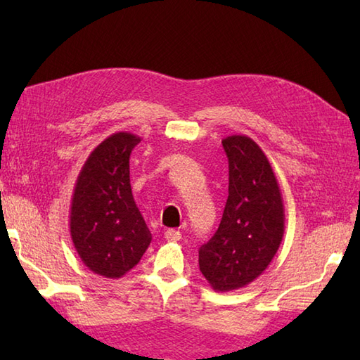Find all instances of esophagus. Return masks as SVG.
Instances as JSON below:
<instances>
[{
  "label": "esophagus",
  "mask_w": 360,
  "mask_h": 360,
  "mask_svg": "<svg viewBox=\"0 0 360 360\" xmlns=\"http://www.w3.org/2000/svg\"><path fill=\"white\" fill-rule=\"evenodd\" d=\"M164 236L167 241H179L182 238V233L179 231H176V229H168V231H165Z\"/></svg>",
  "instance_id": "obj_1"
}]
</instances>
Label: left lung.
I'll return each mask as SVG.
<instances>
[{
    "instance_id": "1",
    "label": "left lung",
    "mask_w": 360,
    "mask_h": 360,
    "mask_svg": "<svg viewBox=\"0 0 360 360\" xmlns=\"http://www.w3.org/2000/svg\"><path fill=\"white\" fill-rule=\"evenodd\" d=\"M229 196L218 231L200 248V271L213 289L249 285L277 254L285 232L280 188L269 160L246 136L223 141Z\"/></svg>"
}]
</instances>
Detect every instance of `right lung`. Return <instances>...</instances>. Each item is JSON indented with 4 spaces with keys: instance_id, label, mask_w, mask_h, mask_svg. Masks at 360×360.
<instances>
[{
    "instance_id": "1",
    "label": "right lung",
    "mask_w": 360,
    "mask_h": 360,
    "mask_svg": "<svg viewBox=\"0 0 360 360\" xmlns=\"http://www.w3.org/2000/svg\"><path fill=\"white\" fill-rule=\"evenodd\" d=\"M141 139L116 133L91 153L75 184L71 236L91 271L119 278L134 267L151 241L129 184V156Z\"/></svg>"
}]
</instances>
